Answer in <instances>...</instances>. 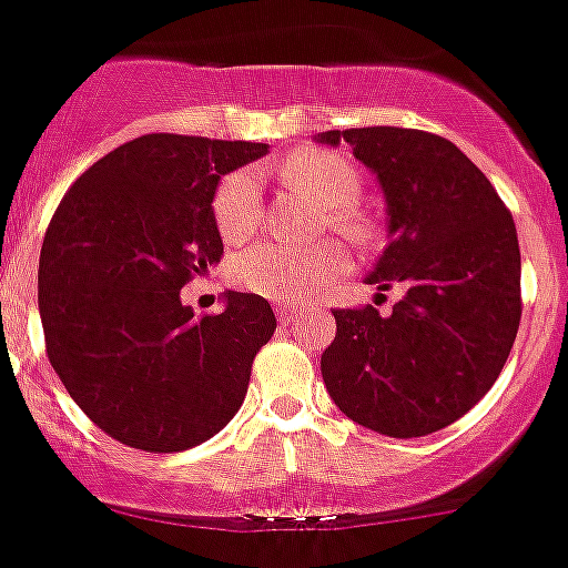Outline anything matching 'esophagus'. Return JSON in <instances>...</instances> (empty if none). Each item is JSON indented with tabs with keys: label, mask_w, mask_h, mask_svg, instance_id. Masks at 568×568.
I'll return each instance as SVG.
<instances>
[{
	"label": "esophagus",
	"mask_w": 568,
	"mask_h": 568,
	"mask_svg": "<svg viewBox=\"0 0 568 568\" xmlns=\"http://www.w3.org/2000/svg\"><path fill=\"white\" fill-rule=\"evenodd\" d=\"M298 312H301V306L295 304V301H278V304H275V315H278L281 323L295 321V315H298Z\"/></svg>",
	"instance_id": "obj_1"
}]
</instances>
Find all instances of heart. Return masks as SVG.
I'll list each match as a JSON object with an SVG mask.
<instances>
[{
    "label": "heart",
    "instance_id": "obj_1",
    "mask_svg": "<svg viewBox=\"0 0 568 568\" xmlns=\"http://www.w3.org/2000/svg\"><path fill=\"white\" fill-rule=\"evenodd\" d=\"M281 175L295 192L323 209L326 220L339 234L356 242L368 236L371 229L365 217L351 209L362 189L359 172L343 155L301 150L284 161ZM212 212L225 242H242L251 236L262 214L256 175L251 170H236L225 175L214 192ZM345 267H348V256L339 242H323L306 251H295L278 242H258L231 258V278L242 290L264 295V298L298 301L321 293L345 273Z\"/></svg>",
    "mask_w": 568,
    "mask_h": 568
}]
</instances>
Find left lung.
<instances>
[{
  "mask_svg": "<svg viewBox=\"0 0 568 568\" xmlns=\"http://www.w3.org/2000/svg\"><path fill=\"white\" fill-rule=\"evenodd\" d=\"M351 144L387 203V247L365 281L402 284L390 315L334 310L328 396L356 424L420 437L455 424L505 368L521 321L516 225L488 178L449 139L413 128L317 133Z\"/></svg>",
  "mask_w": 568,
  "mask_h": 568,
  "instance_id": "8db88e82",
  "label": "left lung"
}]
</instances>
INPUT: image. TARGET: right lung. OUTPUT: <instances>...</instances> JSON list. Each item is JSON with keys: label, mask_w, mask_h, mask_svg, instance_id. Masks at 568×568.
I'll use <instances>...</instances> for the list:
<instances>
[{"label": "right lung", "mask_w": 568, "mask_h": 568, "mask_svg": "<svg viewBox=\"0 0 568 568\" xmlns=\"http://www.w3.org/2000/svg\"><path fill=\"white\" fill-rule=\"evenodd\" d=\"M267 144L148 133L83 172L38 262L47 356L80 409L113 440L183 452L242 407L253 356L275 332L262 295L223 293L194 317L181 287L223 256L220 178Z\"/></svg>", "instance_id": "1"}]
</instances>
